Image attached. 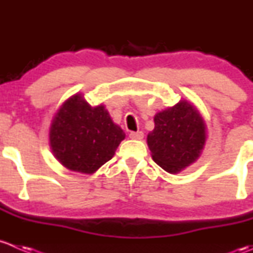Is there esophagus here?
<instances>
[{"mask_svg":"<svg viewBox=\"0 0 253 253\" xmlns=\"http://www.w3.org/2000/svg\"><path fill=\"white\" fill-rule=\"evenodd\" d=\"M130 139H135V140H141L144 137V132L142 131H131L129 134Z\"/></svg>","mask_w":253,"mask_h":253,"instance_id":"esophagus-1","label":"esophagus"}]
</instances>
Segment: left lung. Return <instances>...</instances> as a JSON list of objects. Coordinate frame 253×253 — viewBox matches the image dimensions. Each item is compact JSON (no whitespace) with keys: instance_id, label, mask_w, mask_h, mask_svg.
I'll return each mask as SVG.
<instances>
[{"instance_id":"8db88e82","label":"left lung","mask_w":253,"mask_h":253,"mask_svg":"<svg viewBox=\"0 0 253 253\" xmlns=\"http://www.w3.org/2000/svg\"><path fill=\"white\" fill-rule=\"evenodd\" d=\"M154 122L147 145L160 167L177 173L198 159L206 144V124L192 104L181 101L157 113Z\"/></svg>"}]
</instances>
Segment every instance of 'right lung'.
Segmentation results:
<instances>
[{"label": "right lung", "instance_id": "obj_1", "mask_svg": "<svg viewBox=\"0 0 253 253\" xmlns=\"http://www.w3.org/2000/svg\"><path fill=\"white\" fill-rule=\"evenodd\" d=\"M126 137L103 106L91 107L81 94L67 99L50 127L55 157L71 171L93 173L112 159Z\"/></svg>", "mask_w": 253, "mask_h": 253}]
</instances>
